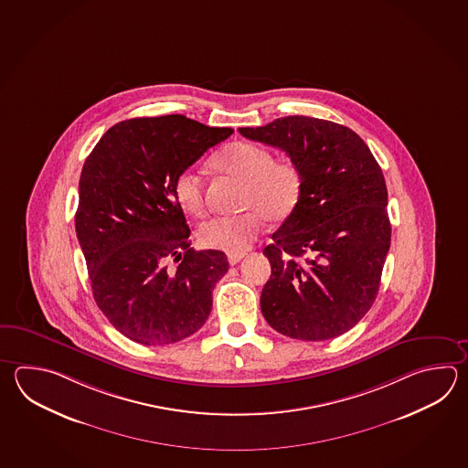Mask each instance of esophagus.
Listing matches in <instances>:
<instances>
[{
	"label": "esophagus",
	"mask_w": 468,
	"mask_h": 468,
	"mask_svg": "<svg viewBox=\"0 0 468 468\" xmlns=\"http://www.w3.org/2000/svg\"><path fill=\"white\" fill-rule=\"evenodd\" d=\"M245 257V253H239V255H229V265H237L241 261V258Z\"/></svg>",
	"instance_id": "esophagus-1"
}]
</instances>
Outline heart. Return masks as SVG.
Returning a JSON list of instances; mask_svg holds the SVG:
<instances>
[{
  "mask_svg": "<svg viewBox=\"0 0 468 468\" xmlns=\"http://www.w3.org/2000/svg\"><path fill=\"white\" fill-rule=\"evenodd\" d=\"M219 173L243 182L239 208L233 217H215L198 229L203 247L239 255L249 249L261 229V219L280 223L295 211L303 175L292 160H273L265 146L235 142L217 153L210 162ZM173 195L183 211L193 217L205 213V190L198 173L185 170L173 182Z\"/></svg>",
  "mask_w": 468,
  "mask_h": 468,
  "instance_id": "heart-1",
  "label": "heart"
}]
</instances>
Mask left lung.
<instances>
[{"label":"left lung","instance_id":"1","mask_svg":"<svg viewBox=\"0 0 468 468\" xmlns=\"http://www.w3.org/2000/svg\"><path fill=\"white\" fill-rule=\"evenodd\" d=\"M239 132L283 150L303 175L298 207L263 250L271 275L261 314L306 342L348 332L372 308L390 249L382 168L358 134L334 122L285 116Z\"/></svg>","mask_w":468,"mask_h":468}]
</instances>
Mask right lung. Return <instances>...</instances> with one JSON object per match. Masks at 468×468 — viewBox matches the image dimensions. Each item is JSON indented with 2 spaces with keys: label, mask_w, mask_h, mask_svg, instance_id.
<instances>
[{
  "label": "right lung",
  "mask_w": 468,
  "mask_h": 468,
  "mask_svg": "<svg viewBox=\"0 0 468 468\" xmlns=\"http://www.w3.org/2000/svg\"><path fill=\"white\" fill-rule=\"evenodd\" d=\"M231 133L186 116L132 118L112 126L86 158L78 241L96 305L136 344L180 342L210 315L229 260L218 250L190 249L173 182ZM168 257L181 261L173 272Z\"/></svg>",
  "instance_id": "1"
}]
</instances>
